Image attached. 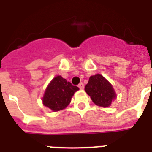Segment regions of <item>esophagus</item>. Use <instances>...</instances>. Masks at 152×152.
Masks as SVG:
<instances>
[{"mask_svg": "<svg viewBox=\"0 0 152 152\" xmlns=\"http://www.w3.org/2000/svg\"><path fill=\"white\" fill-rule=\"evenodd\" d=\"M78 87L80 89H83V88H84V84H83V83H82V82H81V83H80V84L78 85Z\"/></svg>", "mask_w": 152, "mask_h": 152, "instance_id": "1", "label": "esophagus"}]
</instances>
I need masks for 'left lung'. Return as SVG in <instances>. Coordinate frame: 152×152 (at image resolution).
<instances>
[{"label": "left lung", "instance_id": "8db88e82", "mask_svg": "<svg viewBox=\"0 0 152 152\" xmlns=\"http://www.w3.org/2000/svg\"><path fill=\"white\" fill-rule=\"evenodd\" d=\"M84 90L94 103L102 107H108L116 98L112 85L100 74L91 76Z\"/></svg>", "mask_w": 152, "mask_h": 152}]
</instances>
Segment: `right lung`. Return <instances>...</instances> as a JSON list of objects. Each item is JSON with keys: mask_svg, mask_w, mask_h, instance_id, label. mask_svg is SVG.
<instances>
[{"mask_svg": "<svg viewBox=\"0 0 152 152\" xmlns=\"http://www.w3.org/2000/svg\"><path fill=\"white\" fill-rule=\"evenodd\" d=\"M79 90L70 82L61 76L53 79L46 88L42 98L44 106L53 111H58L65 108L71 102L74 93Z\"/></svg>", "mask_w": 152, "mask_h": 152, "instance_id": "right-lung-1", "label": "right lung"}]
</instances>
